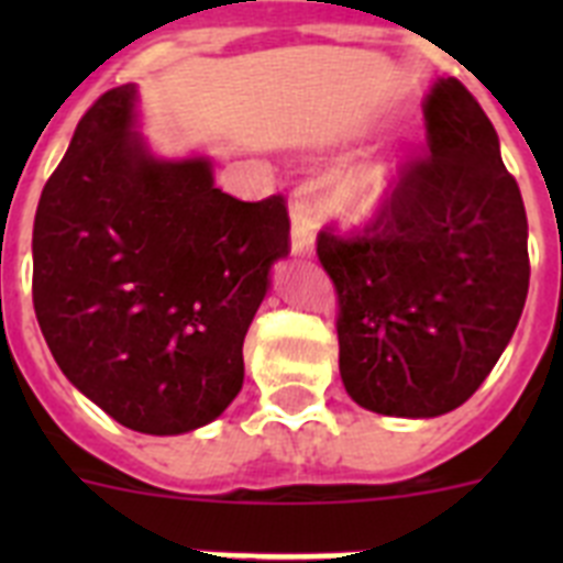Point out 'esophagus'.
<instances>
[{
  "instance_id": "esophagus-1",
  "label": "esophagus",
  "mask_w": 563,
  "mask_h": 563,
  "mask_svg": "<svg viewBox=\"0 0 563 563\" xmlns=\"http://www.w3.org/2000/svg\"><path fill=\"white\" fill-rule=\"evenodd\" d=\"M290 220H292V242L290 251L296 256H310L316 251V220H312V206L307 197L296 194V200L290 206Z\"/></svg>"
}]
</instances>
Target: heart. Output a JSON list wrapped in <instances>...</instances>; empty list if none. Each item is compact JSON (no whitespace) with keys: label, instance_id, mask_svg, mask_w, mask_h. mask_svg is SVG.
<instances>
[{"label":"heart","instance_id":"obj_1","mask_svg":"<svg viewBox=\"0 0 563 563\" xmlns=\"http://www.w3.org/2000/svg\"><path fill=\"white\" fill-rule=\"evenodd\" d=\"M395 188V166L389 163H369L343 177L338 186V206L355 217H369L383 202L389 200Z\"/></svg>","mask_w":563,"mask_h":563}]
</instances>
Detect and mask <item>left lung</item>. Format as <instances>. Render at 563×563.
I'll return each mask as SVG.
<instances>
[{
	"instance_id": "left-lung-1",
	"label": "left lung",
	"mask_w": 563,
	"mask_h": 563,
	"mask_svg": "<svg viewBox=\"0 0 563 563\" xmlns=\"http://www.w3.org/2000/svg\"><path fill=\"white\" fill-rule=\"evenodd\" d=\"M429 148L355 233H318L338 296V366L363 409L440 417L482 386L530 287L527 213L499 137L456 78L426 98Z\"/></svg>"
}]
</instances>
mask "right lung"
Here are the masks:
<instances>
[{
	"mask_svg": "<svg viewBox=\"0 0 563 563\" xmlns=\"http://www.w3.org/2000/svg\"><path fill=\"white\" fill-rule=\"evenodd\" d=\"M132 84L103 92L44 183L33 307L58 369L112 420L186 434L242 389V343L290 253L282 194L242 202L211 163L157 161Z\"/></svg>",
	"mask_w": 563,
	"mask_h": 563,
	"instance_id": "right-lung-1",
	"label": "right lung"
}]
</instances>
